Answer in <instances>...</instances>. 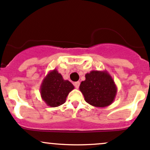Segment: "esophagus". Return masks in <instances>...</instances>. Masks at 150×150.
Here are the masks:
<instances>
[{
    "mask_svg": "<svg viewBox=\"0 0 150 150\" xmlns=\"http://www.w3.org/2000/svg\"><path fill=\"white\" fill-rule=\"evenodd\" d=\"M74 85H75V87L78 89L79 88V86H80V82L78 81V82H75V83H74Z\"/></svg>",
    "mask_w": 150,
    "mask_h": 150,
    "instance_id": "34e87169",
    "label": "esophagus"
}]
</instances>
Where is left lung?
I'll return each instance as SVG.
<instances>
[{"mask_svg":"<svg viewBox=\"0 0 150 150\" xmlns=\"http://www.w3.org/2000/svg\"><path fill=\"white\" fill-rule=\"evenodd\" d=\"M80 90L88 104L96 108H105L113 103L117 88L114 80L106 70H92L85 75Z\"/></svg>","mask_w":150,"mask_h":150,"instance_id":"obj_1","label":"left lung"}]
</instances>
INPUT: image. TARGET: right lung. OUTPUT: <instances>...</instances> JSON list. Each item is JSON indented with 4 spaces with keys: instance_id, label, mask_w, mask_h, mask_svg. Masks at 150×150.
<instances>
[{
    "instance_id": "right-lung-1",
    "label": "right lung",
    "mask_w": 150,
    "mask_h": 150,
    "mask_svg": "<svg viewBox=\"0 0 150 150\" xmlns=\"http://www.w3.org/2000/svg\"><path fill=\"white\" fill-rule=\"evenodd\" d=\"M74 88L75 87L70 81L64 80L57 69H54L44 78L40 93L47 106L55 108L65 103L67 96Z\"/></svg>"
}]
</instances>
